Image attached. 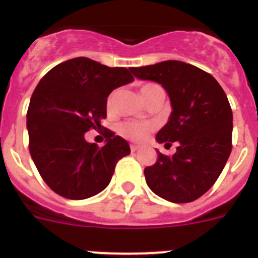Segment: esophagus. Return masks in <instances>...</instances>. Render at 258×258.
I'll return each instance as SVG.
<instances>
[{
    "label": "esophagus",
    "mask_w": 258,
    "mask_h": 258,
    "mask_svg": "<svg viewBox=\"0 0 258 258\" xmlns=\"http://www.w3.org/2000/svg\"><path fill=\"white\" fill-rule=\"evenodd\" d=\"M141 149V146H138V145H132L131 146V151L132 152H136V151H138V150Z\"/></svg>",
    "instance_id": "obj_1"
}]
</instances>
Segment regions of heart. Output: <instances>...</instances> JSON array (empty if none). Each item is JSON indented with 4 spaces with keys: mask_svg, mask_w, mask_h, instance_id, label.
<instances>
[{
    "mask_svg": "<svg viewBox=\"0 0 258 258\" xmlns=\"http://www.w3.org/2000/svg\"><path fill=\"white\" fill-rule=\"evenodd\" d=\"M155 86L154 84H146L141 88V95L142 98L145 99L146 94L149 92L150 89ZM115 93L109 95L108 99H107V107L108 109L113 106V102H115ZM152 126L150 122H141V121H126V122H122L120 126H118V132L121 134L122 137L127 138V140L134 141V142H143L145 140L149 138V136L151 134Z\"/></svg>",
    "mask_w": 258,
    "mask_h": 258,
    "instance_id": "heart-1",
    "label": "heart"
}]
</instances>
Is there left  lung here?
Instances as JSON below:
<instances>
[{
	"mask_svg": "<svg viewBox=\"0 0 258 258\" xmlns=\"http://www.w3.org/2000/svg\"><path fill=\"white\" fill-rule=\"evenodd\" d=\"M131 72L165 89L172 112L156 141L178 143L173 156L157 151L156 163L145 169L146 183L168 202L197 200L217 181L231 152L232 112L226 94L212 75L184 61L132 67Z\"/></svg>",
	"mask_w": 258,
	"mask_h": 258,
	"instance_id": "1",
	"label": "left lung"
}]
</instances>
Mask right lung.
<instances>
[{
    "label": "right lung",
    "mask_w": 258,
    "mask_h": 258,
    "mask_svg": "<svg viewBox=\"0 0 258 258\" xmlns=\"http://www.w3.org/2000/svg\"><path fill=\"white\" fill-rule=\"evenodd\" d=\"M132 81L126 68L84 56L63 61L40 80L27 112L29 152L54 192L83 200L108 186L118 159L131 154L129 143L107 131L106 145L98 147L86 142L85 133L102 126L113 89Z\"/></svg>",
    "instance_id": "obj_1"
}]
</instances>
